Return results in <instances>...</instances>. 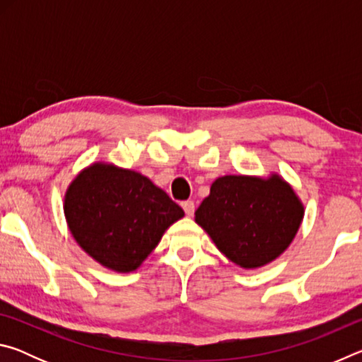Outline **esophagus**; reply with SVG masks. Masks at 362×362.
I'll return each mask as SVG.
<instances>
[{
	"mask_svg": "<svg viewBox=\"0 0 362 362\" xmlns=\"http://www.w3.org/2000/svg\"><path fill=\"white\" fill-rule=\"evenodd\" d=\"M182 207H183V211H185L187 216H193V214H194V203H193L192 199L183 201V203H182Z\"/></svg>",
	"mask_w": 362,
	"mask_h": 362,
	"instance_id": "34e87169",
	"label": "esophagus"
}]
</instances>
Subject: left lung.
<instances>
[{
    "mask_svg": "<svg viewBox=\"0 0 362 362\" xmlns=\"http://www.w3.org/2000/svg\"><path fill=\"white\" fill-rule=\"evenodd\" d=\"M303 218V206L289 183L225 175L194 212V220L226 259L243 268H259L289 247Z\"/></svg>",
    "mask_w": 362,
    "mask_h": 362,
    "instance_id": "8db88e82",
    "label": "left lung"
}]
</instances>
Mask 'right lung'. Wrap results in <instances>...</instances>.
I'll return each instance as SVG.
<instances>
[{
    "mask_svg": "<svg viewBox=\"0 0 362 362\" xmlns=\"http://www.w3.org/2000/svg\"><path fill=\"white\" fill-rule=\"evenodd\" d=\"M65 218L73 238L100 265L137 269L158 246L182 207L136 170L95 163L70 183Z\"/></svg>",
    "mask_w": 362,
    "mask_h": 362,
    "instance_id": "obj_1",
    "label": "right lung"
}]
</instances>
